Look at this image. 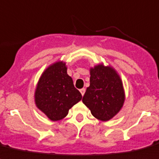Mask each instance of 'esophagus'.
<instances>
[{
  "label": "esophagus",
  "instance_id": "obj_1",
  "mask_svg": "<svg viewBox=\"0 0 159 159\" xmlns=\"http://www.w3.org/2000/svg\"><path fill=\"white\" fill-rule=\"evenodd\" d=\"M85 89H81L80 90V93H81V95H82V96H84V93H85Z\"/></svg>",
  "mask_w": 159,
  "mask_h": 159
}]
</instances>
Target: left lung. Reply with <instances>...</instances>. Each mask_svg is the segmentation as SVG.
I'll use <instances>...</instances> for the list:
<instances>
[{"instance_id": "8db88e82", "label": "left lung", "mask_w": 159, "mask_h": 159, "mask_svg": "<svg viewBox=\"0 0 159 159\" xmlns=\"http://www.w3.org/2000/svg\"><path fill=\"white\" fill-rule=\"evenodd\" d=\"M125 94L121 79L111 66L103 63L90 68V86L87 88L83 103L94 117L107 121L123 107Z\"/></svg>"}]
</instances>
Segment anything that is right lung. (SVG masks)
<instances>
[{"label":"right lung","mask_w":159,"mask_h":159,"mask_svg":"<svg viewBox=\"0 0 159 159\" xmlns=\"http://www.w3.org/2000/svg\"><path fill=\"white\" fill-rule=\"evenodd\" d=\"M66 70L65 62L52 63L43 71L35 89L36 106L52 121L64 118L69 109L82 99Z\"/></svg>","instance_id":"right-lung-1"}]
</instances>
